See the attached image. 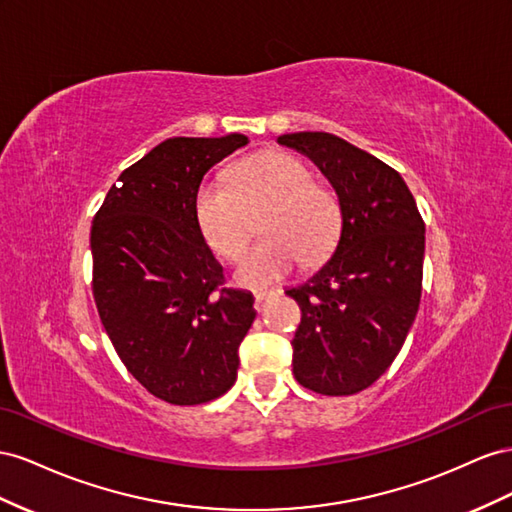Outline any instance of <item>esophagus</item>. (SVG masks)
Returning <instances> with one entry per match:
<instances>
[{
	"label": "esophagus",
	"instance_id": "34e87169",
	"mask_svg": "<svg viewBox=\"0 0 512 512\" xmlns=\"http://www.w3.org/2000/svg\"><path fill=\"white\" fill-rule=\"evenodd\" d=\"M274 296H276L274 289H259L257 294H255V309H257V311L264 309V304H266L270 298H274Z\"/></svg>",
	"mask_w": 512,
	"mask_h": 512
}]
</instances>
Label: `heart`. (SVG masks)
<instances>
[{
	"mask_svg": "<svg viewBox=\"0 0 512 512\" xmlns=\"http://www.w3.org/2000/svg\"><path fill=\"white\" fill-rule=\"evenodd\" d=\"M264 236L238 259L233 281L261 289L296 268L326 259L339 240L343 214L330 188L313 182L302 160L285 152H264L242 160L225 182H203L195 193V218L203 240L223 257H236L251 233V218L264 210Z\"/></svg>",
	"mask_w": 512,
	"mask_h": 512,
	"instance_id": "obj_1",
	"label": "heart"
}]
</instances>
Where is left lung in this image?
Wrapping results in <instances>:
<instances>
[{"mask_svg":"<svg viewBox=\"0 0 512 512\" xmlns=\"http://www.w3.org/2000/svg\"><path fill=\"white\" fill-rule=\"evenodd\" d=\"M326 175L343 225L332 257L285 289L302 309L291 341L298 382L328 397L369 388L401 352L422 291L425 223L401 175L330 133L276 137Z\"/></svg>","mask_w":512,"mask_h":512,"instance_id":"8db88e82","label":"left lung"}]
</instances>
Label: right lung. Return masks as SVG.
<instances>
[{"mask_svg":"<svg viewBox=\"0 0 512 512\" xmlns=\"http://www.w3.org/2000/svg\"><path fill=\"white\" fill-rule=\"evenodd\" d=\"M248 137H173L109 188L92 225L94 300L115 352L141 386L173 405L225 394L255 321L253 294L223 285L195 218V193Z\"/></svg>","mask_w":512,"mask_h":512,"instance_id":"1","label":"right lung"}]
</instances>
